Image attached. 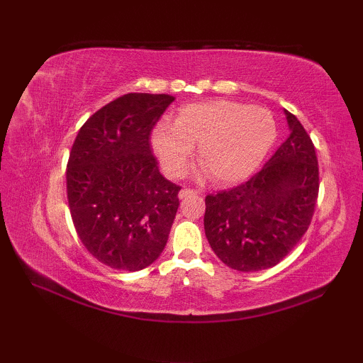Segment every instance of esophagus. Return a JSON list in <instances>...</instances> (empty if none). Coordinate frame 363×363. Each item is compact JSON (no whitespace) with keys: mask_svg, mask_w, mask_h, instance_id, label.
Returning <instances> with one entry per match:
<instances>
[{"mask_svg":"<svg viewBox=\"0 0 363 363\" xmlns=\"http://www.w3.org/2000/svg\"><path fill=\"white\" fill-rule=\"evenodd\" d=\"M196 194H198V191H195L194 189H182L179 191V199H186V198H189L191 195H196Z\"/></svg>","mask_w":363,"mask_h":363,"instance_id":"obj_1","label":"esophagus"}]
</instances>
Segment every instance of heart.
Listing matches in <instances>:
<instances>
[{
    "label": "heart",
    "mask_w": 363,
    "mask_h": 363,
    "mask_svg": "<svg viewBox=\"0 0 363 363\" xmlns=\"http://www.w3.org/2000/svg\"><path fill=\"white\" fill-rule=\"evenodd\" d=\"M150 140L169 177L184 174L198 145L201 173L228 186L259 168L276 140V121L264 107L218 99L182 107L173 125L164 120L152 128Z\"/></svg>",
    "instance_id": "b5f03b06"
}]
</instances>
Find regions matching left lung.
Segmentation results:
<instances>
[{"mask_svg":"<svg viewBox=\"0 0 363 363\" xmlns=\"http://www.w3.org/2000/svg\"><path fill=\"white\" fill-rule=\"evenodd\" d=\"M284 113L290 134L264 168L242 186L206 196L207 240L237 272L279 264L306 234L317 204L315 146L295 115Z\"/></svg>","mask_w":363,"mask_h":363,"instance_id":"obj_1","label":"left lung"}]
</instances>
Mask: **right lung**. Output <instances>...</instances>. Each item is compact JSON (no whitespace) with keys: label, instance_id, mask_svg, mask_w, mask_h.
<instances>
[{"label":"right lung","instance_id":"1","mask_svg":"<svg viewBox=\"0 0 363 363\" xmlns=\"http://www.w3.org/2000/svg\"><path fill=\"white\" fill-rule=\"evenodd\" d=\"M172 95L128 94L84 123L67 165L73 225L101 264L126 272L150 267L164 251L181 187L160 174L152 126Z\"/></svg>","mask_w":363,"mask_h":363}]
</instances>
